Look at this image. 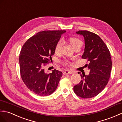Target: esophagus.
Returning <instances> with one entry per match:
<instances>
[{
  "mask_svg": "<svg viewBox=\"0 0 122 122\" xmlns=\"http://www.w3.org/2000/svg\"><path fill=\"white\" fill-rule=\"evenodd\" d=\"M73 71H71V70H66L63 72V75H70L72 74Z\"/></svg>",
  "mask_w": 122,
  "mask_h": 122,
  "instance_id": "34e87169",
  "label": "esophagus"
}]
</instances>
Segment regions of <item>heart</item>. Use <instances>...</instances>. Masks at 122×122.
<instances>
[{
    "mask_svg": "<svg viewBox=\"0 0 122 122\" xmlns=\"http://www.w3.org/2000/svg\"><path fill=\"white\" fill-rule=\"evenodd\" d=\"M69 41L70 44L72 45V46L74 48L78 46H82V42L80 39L77 38L75 37H71L69 39ZM64 45V41L62 39L59 40L56 43L55 47V52L56 53H59L61 51L62 48ZM64 64L68 65H69V61L67 60L63 62Z\"/></svg>",
    "mask_w": 122,
    "mask_h": 122,
    "instance_id": "obj_1",
    "label": "heart"
}]
</instances>
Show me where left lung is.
<instances>
[{
	"label": "left lung",
	"instance_id": "8db88e82",
	"mask_svg": "<svg viewBox=\"0 0 122 122\" xmlns=\"http://www.w3.org/2000/svg\"><path fill=\"white\" fill-rule=\"evenodd\" d=\"M85 37V48L83 59L89 64V75L80 74L81 80L74 86V92L83 99L91 98L99 94L105 88L109 80L112 61L109 50L98 35L86 30L77 32ZM79 74V72L78 73Z\"/></svg>",
	"mask_w": 122,
	"mask_h": 122
}]
</instances>
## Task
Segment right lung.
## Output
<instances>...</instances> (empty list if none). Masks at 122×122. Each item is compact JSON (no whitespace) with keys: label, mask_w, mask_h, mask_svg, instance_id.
Returning <instances> with one entry per match:
<instances>
[{"label":"right lung","mask_w":122,"mask_h":122,"mask_svg":"<svg viewBox=\"0 0 122 122\" xmlns=\"http://www.w3.org/2000/svg\"><path fill=\"white\" fill-rule=\"evenodd\" d=\"M65 32L41 31L22 46L19 58L21 77L28 88L36 95H50L57 87L62 72L54 69L52 73L47 74L44 68L51 62L56 43Z\"/></svg>","instance_id":"1"}]
</instances>
